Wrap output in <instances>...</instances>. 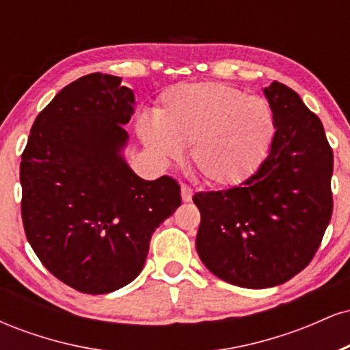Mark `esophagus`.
I'll return each instance as SVG.
<instances>
[{"instance_id": "esophagus-1", "label": "esophagus", "mask_w": 350, "mask_h": 350, "mask_svg": "<svg viewBox=\"0 0 350 350\" xmlns=\"http://www.w3.org/2000/svg\"><path fill=\"white\" fill-rule=\"evenodd\" d=\"M180 198H183L184 202H189L192 199V189L187 186V184H183L180 186Z\"/></svg>"}]
</instances>
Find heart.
I'll list each match as a JSON object with an SVG mask.
<instances>
[{"label": "heart", "mask_w": 350, "mask_h": 350, "mask_svg": "<svg viewBox=\"0 0 350 350\" xmlns=\"http://www.w3.org/2000/svg\"><path fill=\"white\" fill-rule=\"evenodd\" d=\"M146 150L163 163L191 146V164L214 186H235L260 170L275 138L270 103L227 83H183L167 88L154 116L136 124Z\"/></svg>", "instance_id": "b5f03b06"}]
</instances>
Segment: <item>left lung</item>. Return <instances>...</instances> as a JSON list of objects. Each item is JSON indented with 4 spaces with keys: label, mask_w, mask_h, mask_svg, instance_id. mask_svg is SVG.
Returning <instances> with one entry per match:
<instances>
[{
    "label": "left lung",
    "mask_w": 350,
    "mask_h": 350,
    "mask_svg": "<svg viewBox=\"0 0 350 350\" xmlns=\"http://www.w3.org/2000/svg\"><path fill=\"white\" fill-rule=\"evenodd\" d=\"M265 97L276 131L260 170L240 186L196 192V248L202 263L235 286L262 290L308 267L332 215L334 156L321 120L295 90L271 82Z\"/></svg>",
    "instance_id": "8db88e82"
}]
</instances>
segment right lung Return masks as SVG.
<instances>
[{"label": "right lung", "instance_id": "1", "mask_svg": "<svg viewBox=\"0 0 350 350\" xmlns=\"http://www.w3.org/2000/svg\"><path fill=\"white\" fill-rule=\"evenodd\" d=\"M133 105L122 77L83 75L38 115L21 156L27 242L55 278L87 295L131 283L152 232L180 206L174 179L144 180L124 161Z\"/></svg>", "mask_w": 350, "mask_h": 350}]
</instances>
